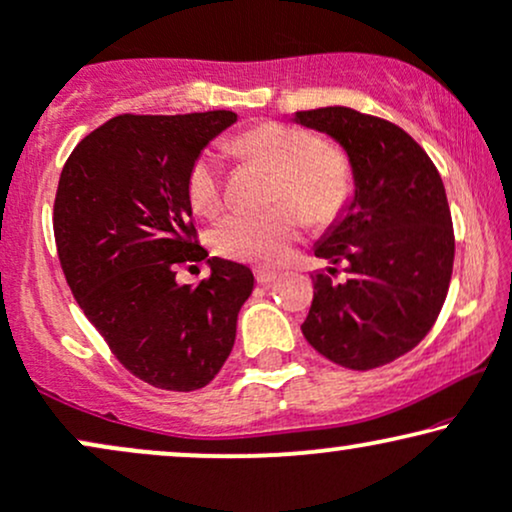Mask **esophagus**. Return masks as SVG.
<instances>
[{"instance_id": "obj_1", "label": "esophagus", "mask_w": 512, "mask_h": 512, "mask_svg": "<svg viewBox=\"0 0 512 512\" xmlns=\"http://www.w3.org/2000/svg\"><path fill=\"white\" fill-rule=\"evenodd\" d=\"M276 276H278V271H274V269H267V267L255 269L257 283H271V281H276Z\"/></svg>"}]
</instances>
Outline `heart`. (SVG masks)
<instances>
[{
  "mask_svg": "<svg viewBox=\"0 0 512 512\" xmlns=\"http://www.w3.org/2000/svg\"><path fill=\"white\" fill-rule=\"evenodd\" d=\"M236 151L276 174L274 205L283 208L262 217L234 212L219 219L210 231V245L229 260L267 267L286 262L300 238V217L314 226L331 224L352 198L354 177L345 155L321 146L304 129L264 122L236 139ZM186 193L196 215H217L224 189L215 155L203 153L193 163Z\"/></svg>",
  "mask_w": 512,
  "mask_h": 512,
  "instance_id": "heart-1",
  "label": "heart"
}]
</instances>
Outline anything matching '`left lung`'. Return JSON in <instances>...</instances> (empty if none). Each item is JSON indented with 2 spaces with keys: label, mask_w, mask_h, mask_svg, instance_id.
Instances as JSON below:
<instances>
[{
  "label": "left lung",
  "mask_w": 512,
  "mask_h": 512,
  "mask_svg": "<svg viewBox=\"0 0 512 512\" xmlns=\"http://www.w3.org/2000/svg\"><path fill=\"white\" fill-rule=\"evenodd\" d=\"M293 122L338 141L354 177L352 200L314 248L331 267L314 278L302 333L333 364L371 371L411 352L442 312L456 248L442 177L387 120L328 106ZM335 263L346 264L342 284Z\"/></svg>",
  "instance_id": "8db88e82"
}]
</instances>
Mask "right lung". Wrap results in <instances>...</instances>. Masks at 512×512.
Here are the masks:
<instances>
[{"label":"right lung","mask_w":512,"mask_h":512,"mask_svg":"<svg viewBox=\"0 0 512 512\" xmlns=\"http://www.w3.org/2000/svg\"><path fill=\"white\" fill-rule=\"evenodd\" d=\"M238 120L231 111L118 115L87 134L63 165L54 236L63 274L115 359L144 383L193 392L236 340L255 286L245 264L210 257L211 278L179 287L181 263L202 261L189 203L200 151Z\"/></svg>","instance_id":"right-lung-1"}]
</instances>
